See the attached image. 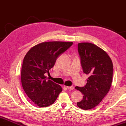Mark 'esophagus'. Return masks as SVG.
Returning <instances> with one entry per match:
<instances>
[{"mask_svg":"<svg viewBox=\"0 0 126 126\" xmlns=\"http://www.w3.org/2000/svg\"><path fill=\"white\" fill-rule=\"evenodd\" d=\"M67 89L69 90H73L74 89L73 86H67Z\"/></svg>","mask_w":126,"mask_h":126,"instance_id":"1","label":"esophagus"}]
</instances>
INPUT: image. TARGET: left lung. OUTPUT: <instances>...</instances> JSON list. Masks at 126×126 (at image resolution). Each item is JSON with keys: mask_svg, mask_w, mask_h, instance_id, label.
<instances>
[{"mask_svg": "<svg viewBox=\"0 0 126 126\" xmlns=\"http://www.w3.org/2000/svg\"><path fill=\"white\" fill-rule=\"evenodd\" d=\"M78 50L83 73L89 77L84 87L75 88L83 94L82 100L77 104L88 110L99 104L108 93L112 82L113 64L106 52L93 44L79 43Z\"/></svg>", "mask_w": 126, "mask_h": 126, "instance_id": "8db88e82", "label": "left lung"}]
</instances>
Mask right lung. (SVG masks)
<instances>
[{"label": "right lung", "mask_w": 126, "mask_h": 126, "mask_svg": "<svg viewBox=\"0 0 126 126\" xmlns=\"http://www.w3.org/2000/svg\"><path fill=\"white\" fill-rule=\"evenodd\" d=\"M73 44L72 42H43L33 47L25 55L21 69L22 85L36 106L47 107L52 105L62 91L59 85L47 80L45 74H49L57 58Z\"/></svg>", "instance_id": "right-lung-1"}]
</instances>
